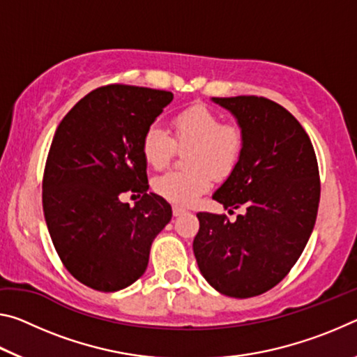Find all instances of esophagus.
Instances as JSON below:
<instances>
[{"mask_svg":"<svg viewBox=\"0 0 357 357\" xmlns=\"http://www.w3.org/2000/svg\"><path fill=\"white\" fill-rule=\"evenodd\" d=\"M184 213H185L184 208H181V206H178V204H174V206H173V215H174V217L183 215Z\"/></svg>","mask_w":357,"mask_h":357,"instance_id":"obj_1","label":"esophagus"}]
</instances>
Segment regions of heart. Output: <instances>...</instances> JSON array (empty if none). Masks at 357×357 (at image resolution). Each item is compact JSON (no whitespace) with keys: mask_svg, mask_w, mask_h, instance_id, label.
Returning <instances> with one entry per match:
<instances>
[{"mask_svg":"<svg viewBox=\"0 0 357 357\" xmlns=\"http://www.w3.org/2000/svg\"><path fill=\"white\" fill-rule=\"evenodd\" d=\"M172 126L173 137L151 126L142 138V154L149 167L164 168L176 148L189 149L185 162L190 170L167 172L153 181L157 195L176 204H189L211 189V172L225 178L236 168L245 138L239 126L222 123L219 114L200 104L178 113Z\"/></svg>","mask_w":357,"mask_h":357,"instance_id":"b5f03b06","label":"heart"}]
</instances>
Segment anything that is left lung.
I'll use <instances>...</instances> for the list:
<instances>
[{
  "label": "left lung",
  "mask_w": 357,
  "mask_h": 357,
  "mask_svg": "<svg viewBox=\"0 0 357 357\" xmlns=\"http://www.w3.org/2000/svg\"><path fill=\"white\" fill-rule=\"evenodd\" d=\"M233 114L245 144L239 164L213 198L228 213H198L193 253L202 275L229 298H252L274 288L298 261L313 231L319 173L312 142L299 121L257 96L213 98Z\"/></svg>",
  "instance_id": "1"
}]
</instances>
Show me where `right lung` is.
Segmentation results:
<instances>
[{
	"mask_svg": "<svg viewBox=\"0 0 357 357\" xmlns=\"http://www.w3.org/2000/svg\"><path fill=\"white\" fill-rule=\"evenodd\" d=\"M173 100L170 91L108 84L78 100L53 137L42 206L66 269L98 291L140 279L172 206L148 192L142 138ZM124 191L142 198L130 208Z\"/></svg>",
	"mask_w": 357,
	"mask_h": 357,
	"instance_id": "right-lung-1",
	"label": "right lung"
}]
</instances>
